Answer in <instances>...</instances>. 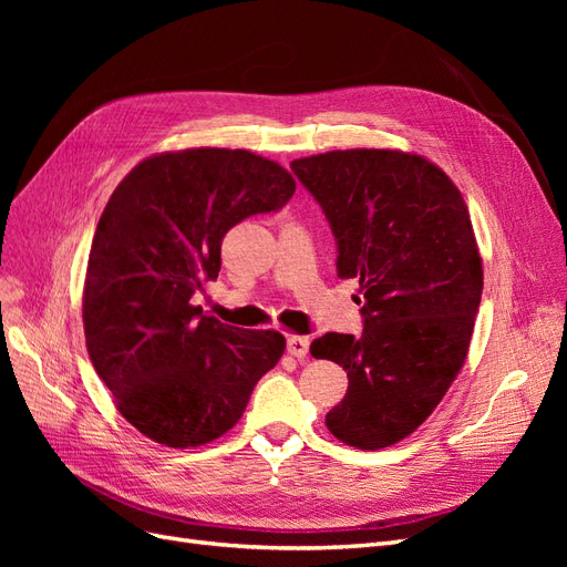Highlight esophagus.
<instances>
[{"label":"esophagus","mask_w":567,"mask_h":567,"mask_svg":"<svg viewBox=\"0 0 567 567\" xmlns=\"http://www.w3.org/2000/svg\"><path fill=\"white\" fill-rule=\"evenodd\" d=\"M286 348H288V354H290V357L302 359L307 352H310V338H305V336H290L288 342H286Z\"/></svg>","instance_id":"34e87169"}]
</instances>
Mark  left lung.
<instances>
[{"label": "left lung", "instance_id": "obj_1", "mask_svg": "<svg viewBox=\"0 0 567 567\" xmlns=\"http://www.w3.org/2000/svg\"><path fill=\"white\" fill-rule=\"evenodd\" d=\"M290 169L329 219L338 277L362 288L364 331L326 333L310 348L348 371L326 425L350 447H390L433 414L471 346L483 260L468 208L414 153L329 151Z\"/></svg>", "mask_w": 567, "mask_h": 567}]
</instances>
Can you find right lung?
Listing matches in <instances>:
<instances>
[{
	"label": "right lung",
	"instance_id": "add662e5",
	"mask_svg": "<svg viewBox=\"0 0 567 567\" xmlns=\"http://www.w3.org/2000/svg\"><path fill=\"white\" fill-rule=\"evenodd\" d=\"M296 182L244 148H186L136 165L101 215L82 296L87 352L115 406L167 447H198L244 416L286 340L192 305L221 265V238L284 208Z\"/></svg>",
	"mask_w": 567,
	"mask_h": 567
}]
</instances>
